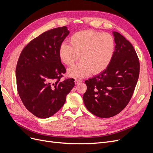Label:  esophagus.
<instances>
[{
	"label": "esophagus",
	"instance_id": "34e87169",
	"mask_svg": "<svg viewBox=\"0 0 153 153\" xmlns=\"http://www.w3.org/2000/svg\"><path fill=\"white\" fill-rule=\"evenodd\" d=\"M82 82V80H79V79H76V80H75V83L76 85H77V84H80V83H81Z\"/></svg>",
	"mask_w": 153,
	"mask_h": 153
}]
</instances>
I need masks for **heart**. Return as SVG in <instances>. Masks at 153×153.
<instances>
[{"label":"heart","mask_w":153,"mask_h":153,"mask_svg":"<svg viewBox=\"0 0 153 153\" xmlns=\"http://www.w3.org/2000/svg\"><path fill=\"white\" fill-rule=\"evenodd\" d=\"M69 45L63 43L59 50L61 61L71 66L77 60L82 61L68 69V75L84 78L92 72L98 74L107 68L115 51V41L109 34H101L94 30H83L74 34L69 38Z\"/></svg>","instance_id":"heart-1"}]
</instances>
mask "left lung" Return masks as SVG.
Masks as SVG:
<instances>
[{"instance_id": "1", "label": "left lung", "mask_w": 153, "mask_h": 153, "mask_svg": "<svg viewBox=\"0 0 153 153\" xmlns=\"http://www.w3.org/2000/svg\"><path fill=\"white\" fill-rule=\"evenodd\" d=\"M115 51L108 66L85 80L84 104L92 114L108 118L118 114L131 100L138 79L140 64L131 43L117 32H113Z\"/></svg>"}]
</instances>
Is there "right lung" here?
<instances>
[{
	"label": "right lung",
	"mask_w": 153,
	"mask_h": 153,
	"mask_svg": "<svg viewBox=\"0 0 153 153\" xmlns=\"http://www.w3.org/2000/svg\"><path fill=\"white\" fill-rule=\"evenodd\" d=\"M67 27L46 31L23 49L16 68L18 92L25 108L35 116H52L65 103L75 86L73 78L61 80L66 69L59 50L69 34Z\"/></svg>",
	"instance_id": "add662e5"
}]
</instances>
